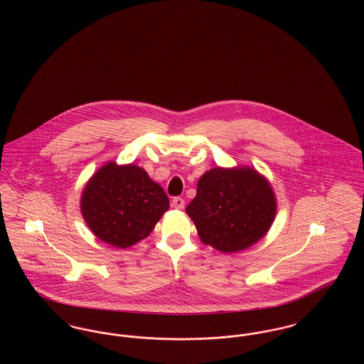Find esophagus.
Segmentation results:
<instances>
[{"label":"esophagus","instance_id":"obj_1","mask_svg":"<svg viewBox=\"0 0 364 364\" xmlns=\"http://www.w3.org/2000/svg\"><path fill=\"white\" fill-rule=\"evenodd\" d=\"M186 205V200L181 196H174L171 200V206L176 209H183Z\"/></svg>","mask_w":364,"mask_h":364}]
</instances>
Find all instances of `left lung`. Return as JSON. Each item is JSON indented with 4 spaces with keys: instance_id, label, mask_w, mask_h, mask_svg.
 <instances>
[{
    "instance_id": "8db88e82",
    "label": "left lung",
    "mask_w": 364,
    "mask_h": 364,
    "mask_svg": "<svg viewBox=\"0 0 364 364\" xmlns=\"http://www.w3.org/2000/svg\"><path fill=\"white\" fill-rule=\"evenodd\" d=\"M276 209L273 190L259 173L216 168L199 178L186 212L203 244L231 253L259 241L273 223Z\"/></svg>"
}]
</instances>
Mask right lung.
Returning a JSON list of instances; mask_svg holds the SVG:
<instances>
[{
  "instance_id": "obj_1",
  "label": "right lung",
  "mask_w": 364,
  "mask_h": 364,
  "mask_svg": "<svg viewBox=\"0 0 364 364\" xmlns=\"http://www.w3.org/2000/svg\"><path fill=\"white\" fill-rule=\"evenodd\" d=\"M168 209L164 188L134 165L108 164L91 177L82 196L87 225L100 240L122 250L148 237Z\"/></svg>"
}]
</instances>
